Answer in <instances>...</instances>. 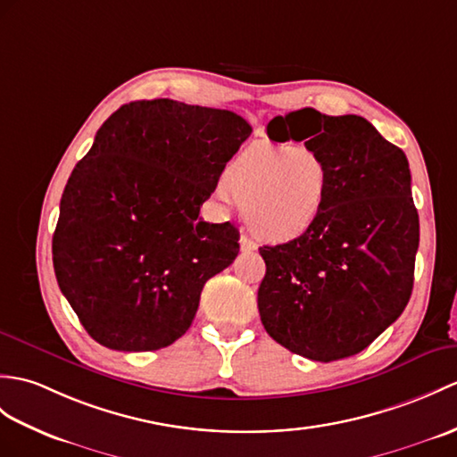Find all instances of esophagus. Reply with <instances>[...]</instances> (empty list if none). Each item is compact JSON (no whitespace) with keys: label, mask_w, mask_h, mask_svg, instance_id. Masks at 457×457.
<instances>
[{"label":"esophagus","mask_w":457,"mask_h":457,"mask_svg":"<svg viewBox=\"0 0 457 457\" xmlns=\"http://www.w3.org/2000/svg\"><path fill=\"white\" fill-rule=\"evenodd\" d=\"M239 245H241V251H257V243H254L247 236H241L239 237Z\"/></svg>","instance_id":"esophagus-1"}]
</instances>
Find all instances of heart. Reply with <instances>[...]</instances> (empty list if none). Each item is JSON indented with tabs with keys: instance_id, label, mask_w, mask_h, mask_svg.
I'll list each match as a JSON object with an SVG mask.
<instances>
[{
	"instance_id": "heart-1",
	"label": "heart",
	"mask_w": 457,
	"mask_h": 457,
	"mask_svg": "<svg viewBox=\"0 0 457 457\" xmlns=\"http://www.w3.org/2000/svg\"><path fill=\"white\" fill-rule=\"evenodd\" d=\"M218 198L245 208L251 229L269 241L303 236L321 218L331 173L312 147L251 145L226 167Z\"/></svg>"
}]
</instances>
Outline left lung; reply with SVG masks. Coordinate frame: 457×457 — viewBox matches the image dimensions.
Wrapping results in <instances>:
<instances>
[{
    "instance_id": "left-lung-1",
    "label": "left lung",
    "mask_w": 457,
    "mask_h": 457,
    "mask_svg": "<svg viewBox=\"0 0 457 457\" xmlns=\"http://www.w3.org/2000/svg\"><path fill=\"white\" fill-rule=\"evenodd\" d=\"M267 132L274 142L303 140L327 162L331 185L312 229L259 249L261 321L278 345L317 362L362 353L412 292L419 214L407 157L356 114L302 109Z\"/></svg>"
}]
</instances>
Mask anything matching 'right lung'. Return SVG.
<instances>
[{"label": "right lung", "mask_w": 457, "mask_h": 457, "mask_svg": "<svg viewBox=\"0 0 457 457\" xmlns=\"http://www.w3.org/2000/svg\"><path fill=\"white\" fill-rule=\"evenodd\" d=\"M251 132L236 112L171 99L104 120L52 237L60 290L99 345L147 353L188 331L204 284L239 253V231L208 224L200 206Z\"/></svg>", "instance_id": "right-lung-1"}]
</instances>
